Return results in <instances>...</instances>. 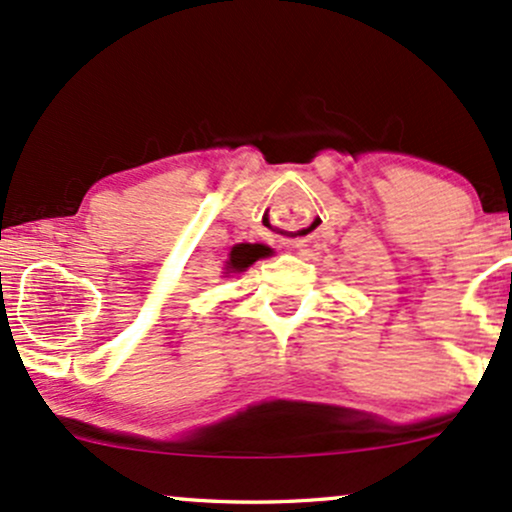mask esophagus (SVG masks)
Returning a JSON list of instances; mask_svg holds the SVG:
<instances>
[{"instance_id":"34e87169","label":"esophagus","mask_w":512,"mask_h":512,"mask_svg":"<svg viewBox=\"0 0 512 512\" xmlns=\"http://www.w3.org/2000/svg\"><path fill=\"white\" fill-rule=\"evenodd\" d=\"M285 241H287V244H292V246H302L304 244V239L300 237V234H290V237H287Z\"/></svg>"}]
</instances>
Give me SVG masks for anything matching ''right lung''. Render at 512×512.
Here are the masks:
<instances>
[{
    "instance_id": "1",
    "label": "right lung",
    "mask_w": 512,
    "mask_h": 512,
    "mask_svg": "<svg viewBox=\"0 0 512 512\" xmlns=\"http://www.w3.org/2000/svg\"><path fill=\"white\" fill-rule=\"evenodd\" d=\"M256 258H261V249L258 246H251V244H241L237 249L232 251V256H229V263H227V271H244V268H249L251 263L256 261Z\"/></svg>"
}]
</instances>
